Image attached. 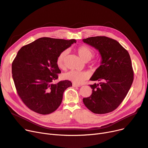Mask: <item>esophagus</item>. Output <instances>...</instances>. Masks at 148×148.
I'll return each instance as SVG.
<instances>
[{
  "instance_id": "1",
  "label": "esophagus",
  "mask_w": 148,
  "mask_h": 148,
  "mask_svg": "<svg viewBox=\"0 0 148 148\" xmlns=\"http://www.w3.org/2000/svg\"><path fill=\"white\" fill-rule=\"evenodd\" d=\"M73 87H81V85H79V84H75V83H73Z\"/></svg>"
}]
</instances>
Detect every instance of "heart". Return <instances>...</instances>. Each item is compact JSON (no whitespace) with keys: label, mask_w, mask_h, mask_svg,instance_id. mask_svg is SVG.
Wrapping results in <instances>:
<instances>
[{"label":"heart","mask_w":148,"mask_h":148,"mask_svg":"<svg viewBox=\"0 0 148 148\" xmlns=\"http://www.w3.org/2000/svg\"><path fill=\"white\" fill-rule=\"evenodd\" d=\"M76 50L79 56L84 61H89L95 54L94 51L91 48L86 45L79 46ZM67 54V51L65 50L62 51L58 55L56 59V64L60 69L64 68L65 59H66ZM64 78L66 79L73 82L75 84H81L88 78V74L86 72L71 70L64 75Z\"/></svg>","instance_id":"heart-1"}]
</instances>
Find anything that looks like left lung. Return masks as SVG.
<instances>
[{
    "label": "left lung",
    "instance_id": "8db88e82",
    "mask_svg": "<svg viewBox=\"0 0 148 148\" xmlns=\"http://www.w3.org/2000/svg\"><path fill=\"white\" fill-rule=\"evenodd\" d=\"M82 41L98 50L101 58L99 67L90 79L99 82L90 85L92 95L82 101L95 114L109 113L119 107L132 86L134 72L131 58L128 51L113 39L95 36Z\"/></svg>",
    "mask_w": 148,
    "mask_h": 148
}]
</instances>
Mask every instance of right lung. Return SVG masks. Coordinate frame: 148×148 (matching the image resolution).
<instances>
[{"mask_svg": "<svg viewBox=\"0 0 148 148\" xmlns=\"http://www.w3.org/2000/svg\"><path fill=\"white\" fill-rule=\"evenodd\" d=\"M76 42L75 39L44 37L19 50L12 63V76L17 93L29 109L47 115L60 106L64 92L72 84L68 80L53 83L61 72L56 59Z\"/></svg>", "mask_w": 148, "mask_h": 148, "instance_id": "add662e5", "label": "right lung"}]
</instances>
